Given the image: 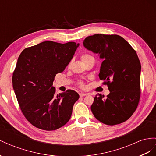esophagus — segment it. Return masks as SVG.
Here are the masks:
<instances>
[{
    "label": "esophagus",
    "mask_w": 156,
    "mask_h": 156,
    "mask_svg": "<svg viewBox=\"0 0 156 156\" xmlns=\"http://www.w3.org/2000/svg\"><path fill=\"white\" fill-rule=\"evenodd\" d=\"M79 95H80V97H83V96H85V95H87V94H85V93L81 92V93L79 94Z\"/></svg>",
    "instance_id": "34e87169"
}]
</instances>
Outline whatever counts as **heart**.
I'll return each instance as SVG.
<instances>
[{
	"mask_svg": "<svg viewBox=\"0 0 156 156\" xmlns=\"http://www.w3.org/2000/svg\"><path fill=\"white\" fill-rule=\"evenodd\" d=\"M90 57H91V56L90 55L85 53V54H83V55H82L81 58H82L83 62H85V61H86V60H87V59H88V58H90ZM78 86H79L80 87H84V86H85L84 83H83V82L82 80H80V81L78 82Z\"/></svg>",
	"mask_w": 156,
	"mask_h": 156,
	"instance_id": "1",
	"label": "heart"
}]
</instances>
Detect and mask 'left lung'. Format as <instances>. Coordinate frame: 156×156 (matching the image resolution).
<instances>
[{"label": "left lung", "instance_id": "obj_1", "mask_svg": "<svg viewBox=\"0 0 156 156\" xmlns=\"http://www.w3.org/2000/svg\"><path fill=\"white\" fill-rule=\"evenodd\" d=\"M83 46L103 59L99 77L110 93L98 94L91 106L94 117L107 125L129 119L136 109L140 97L141 65L136 52L118 35L98 34L87 37Z\"/></svg>", "mask_w": 156, "mask_h": 156}]
</instances>
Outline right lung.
<instances>
[{
	"label": "right lung",
	"mask_w": 156,
	"mask_h": 156,
	"mask_svg": "<svg viewBox=\"0 0 156 156\" xmlns=\"http://www.w3.org/2000/svg\"><path fill=\"white\" fill-rule=\"evenodd\" d=\"M78 46L75 42L47 41L26 48L20 55L12 76L13 89L22 113L36 128L55 130L70 120L79 95L72 90L56 95L53 82Z\"/></svg>",
	"instance_id": "1"
}]
</instances>
